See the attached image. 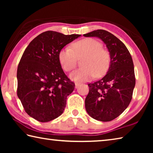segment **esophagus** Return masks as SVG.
Masks as SVG:
<instances>
[{"label": "esophagus", "instance_id": "obj_1", "mask_svg": "<svg viewBox=\"0 0 153 153\" xmlns=\"http://www.w3.org/2000/svg\"><path fill=\"white\" fill-rule=\"evenodd\" d=\"M79 85H80V83H79V82H76V83H75V87H76V88L79 86Z\"/></svg>", "mask_w": 153, "mask_h": 153}]
</instances>
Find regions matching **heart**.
I'll return each instance as SVG.
<instances>
[{
    "label": "heart",
    "instance_id": "1",
    "mask_svg": "<svg viewBox=\"0 0 153 153\" xmlns=\"http://www.w3.org/2000/svg\"><path fill=\"white\" fill-rule=\"evenodd\" d=\"M86 55L83 61L84 67L77 69L70 75V78L76 82L88 81L96 75H104L110 65L109 53L102 48V44L91 38L74 42L71 48L66 47L59 53V60L66 71H70L76 66L77 57Z\"/></svg>",
    "mask_w": 153,
    "mask_h": 153
}]
</instances>
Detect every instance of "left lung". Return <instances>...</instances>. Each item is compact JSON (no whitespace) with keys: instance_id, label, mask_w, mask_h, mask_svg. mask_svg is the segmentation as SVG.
Wrapping results in <instances>:
<instances>
[{"instance_id":"left-lung-1","label":"left lung","mask_w":153,"mask_h":153,"mask_svg":"<svg viewBox=\"0 0 153 153\" xmlns=\"http://www.w3.org/2000/svg\"><path fill=\"white\" fill-rule=\"evenodd\" d=\"M98 37L107 46L111 62L107 74L90 83L85 107L90 117L100 121L117 117L128 107L136 84L132 58L126 45L112 33L97 30L84 34Z\"/></svg>"}]
</instances>
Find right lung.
Here are the masks:
<instances>
[{
	"label": "right lung",
	"mask_w": 153,
	"mask_h": 153,
	"mask_svg": "<svg viewBox=\"0 0 153 153\" xmlns=\"http://www.w3.org/2000/svg\"><path fill=\"white\" fill-rule=\"evenodd\" d=\"M79 36L46 31L29 44L20 59L17 94L25 112L38 121L55 120L65 108L75 84L62 69L59 53Z\"/></svg>",
	"instance_id": "obj_1"
}]
</instances>
